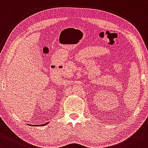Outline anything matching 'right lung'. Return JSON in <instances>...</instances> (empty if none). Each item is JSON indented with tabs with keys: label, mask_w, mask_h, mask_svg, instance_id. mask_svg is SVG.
I'll list each match as a JSON object with an SVG mask.
<instances>
[{
	"label": "right lung",
	"mask_w": 148,
	"mask_h": 148,
	"mask_svg": "<svg viewBox=\"0 0 148 148\" xmlns=\"http://www.w3.org/2000/svg\"><path fill=\"white\" fill-rule=\"evenodd\" d=\"M47 123H48V122H47ZM47 123H46V124H47ZM42 124V125H45V124Z\"/></svg>",
	"instance_id": "obj_1"
}]
</instances>
